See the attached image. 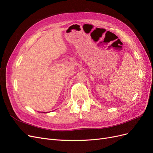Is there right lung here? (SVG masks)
Here are the masks:
<instances>
[{"label":"right lung","instance_id":"obj_1","mask_svg":"<svg viewBox=\"0 0 153 153\" xmlns=\"http://www.w3.org/2000/svg\"><path fill=\"white\" fill-rule=\"evenodd\" d=\"M43 113H44V112H43Z\"/></svg>","mask_w":153,"mask_h":153}]
</instances>
